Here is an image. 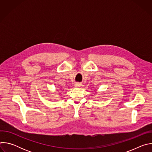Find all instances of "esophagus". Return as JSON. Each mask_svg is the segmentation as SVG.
<instances>
[{
  "label": "esophagus",
  "instance_id": "1",
  "mask_svg": "<svg viewBox=\"0 0 152 152\" xmlns=\"http://www.w3.org/2000/svg\"><path fill=\"white\" fill-rule=\"evenodd\" d=\"M82 85L79 83H75V86H77V87H79V86H80Z\"/></svg>",
  "mask_w": 152,
  "mask_h": 152
}]
</instances>
